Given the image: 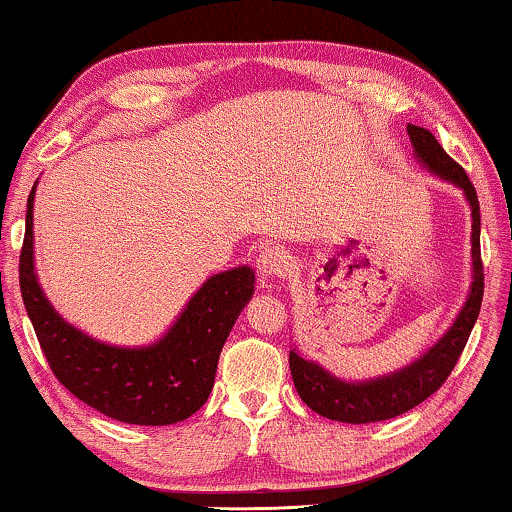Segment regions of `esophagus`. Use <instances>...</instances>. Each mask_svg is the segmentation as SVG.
Listing matches in <instances>:
<instances>
[{"label":"esophagus","mask_w":512,"mask_h":512,"mask_svg":"<svg viewBox=\"0 0 512 512\" xmlns=\"http://www.w3.org/2000/svg\"><path fill=\"white\" fill-rule=\"evenodd\" d=\"M256 265L265 277H284L291 268V256L282 247L272 244V247H263L256 258Z\"/></svg>","instance_id":"1"}]
</instances>
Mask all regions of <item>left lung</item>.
Returning <instances> with one entry per match:
<instances>
[{"mask_svg": "<svg viewBox=\"0 0 512 512\" xmlns=\"http://www.w3.org/2000/svg\"><path fill=\"white\" fill-rule=\"evenodd\" d=\"M407 134L414 143L416 157L430 171L442 176L444 181L456 183L466 192L470 209H473V287L463 310L451 324V329L428 350L421 360L409 364L397 374L376 378L367 383H343L327 374L320 364H313L298 357L294 350L289 353V369L294 386L301 400L320 416L343 423H374L388 421L414 409L416 404L428 400L430 395L442 388L456 362L466 348L470 331L480 315L482 294H484V265L480 254V202L477 192L470 183L466 171L456 159H451L437 138L423 126H407Z\"/></svg>", "mask_w": 512, "mask_h": 512, "instance_id": "8db88e82", "label": "left lung"}]
</instances>
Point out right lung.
<instances>
[{
	"label": "right lung",
	"mask_w": 512,
	"mask_h": 512,
	"mask_svg": "<svg viewBox=\"0 0 512 512\" xmlns=\"http://www.w3.org/2000/svg\"><path fill=\"white\" fill-rule=\"evenodd\" d=\"M32 202L28 197L18 280L39 348L53 376L77 400L115 421L169 426L207 402L218 355L254 291L247 265L221 272L192 296L169 334L148 348H115L70 327L46 301L32 265Z\"/></svg>",
	"instance_id": "obj_1"
}]
</instances>
